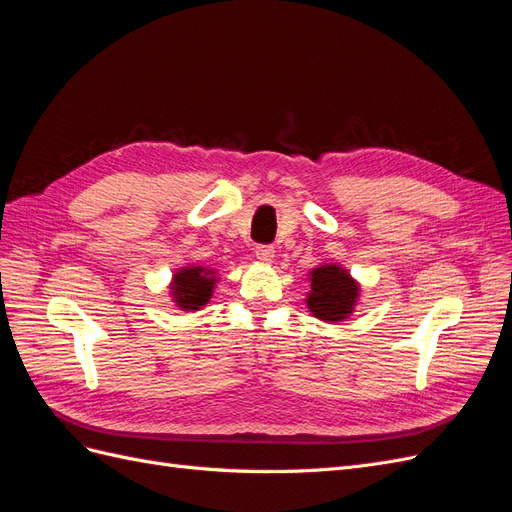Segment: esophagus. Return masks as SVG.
I'll return each instance as SVG.
<instances>
[{
  "label": "esophagus",
  "mask_w": 512,
  "mask_h": 512,
  "mask_svg": "<svg viewBox=\"0 0 512 512\" xmlns=\"http://www.w3.org/2000/svg\"><path fill=\"white\" fill-rule=\"evenodd\" d=\"M256 258L262 260V262H271L273 256H275V250L271 245H256Z\"/></svg>",
  "instance_id": "esophagus-1"
}]
</instances>
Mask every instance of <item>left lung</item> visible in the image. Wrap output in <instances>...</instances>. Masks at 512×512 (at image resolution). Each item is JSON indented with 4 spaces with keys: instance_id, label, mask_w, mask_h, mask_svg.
<instances>
[{
    "instance_id": "left-lung-1",
    "label": "left lung",
    "mask_w": 512,
    "mask_h": 512,
    "mask_svg": "<svg viewBox=\"0 0 512 512\" xmlns=\"http://www.w3.org/2000/svg\"><path fill=\"white\" fill-rule=\"evenodd\" d=\"M309 280H312V292L307 297V307L316 318L337 322L352 314L359 286L344 269L324 265L314 269Z\"/></svg>"
}]
</instances>
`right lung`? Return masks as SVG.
Returning a JSON list of instances; mask_svg holds the SVG:
<instances>
[{"label":"right lung","mask_w":512,"mask_h":512,"mask_svg":"<svg viewBox=\"0 0 512 512\" xmlns=\"http://www.w3.org/2000/svg\"><path fill=\"white\" fill-rule=\"evenodd\" d=\"M215 277H211V271H205L203 267H188L181 269L175 275L173 282V299L183 309H200L211 299Z\"/></svg>","instance_id":"1"}]
</instances>
